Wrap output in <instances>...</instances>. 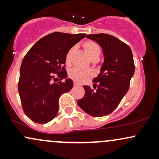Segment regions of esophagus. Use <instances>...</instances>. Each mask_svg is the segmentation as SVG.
<instances>
[{
	"mask_svg": "<svg viewBox=\"0 0 159 159\" xmlns=\"http://www.w3.org/2000/svg\"><path fill=\"white\" fill-rule=\"evenodd\" d=\"M78 86H80L79 84L76 83V82H74V87H78Z\"/></svg>",
	"mask_w": 159,
	"mask_h": 159,
	"instance_id": "obj_1",
	"label": "esophagus"
}]
</instances>
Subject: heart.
<instances>
[{
  "instance_id": "obj_1",
  "label": "heart",
  "mask_w": 159,
  "mask_h": 159,
  "mask_svg": "<svg viewBox=\"0 0 159 159\" xmlns=\"http://www.w3.org/2000/svg\"><path fill=\"white\" fill-rule=\"evenodd\" d=\"M84 48L87 55L90 57V58L93 57H99L100 53H101L99 46L96 43L92 41H87L84 43ZM72 51H73V48H71L68 53H67L66 61H69V58H70ZM69 75V77L72 78V79H73L74 81L77 82H82L85 81L89 76H90L91 72L90 70L75 66L70 69Z\"/></svg>"
}]
</instances>
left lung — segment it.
Wrapping results in <instances>:
<instances>
[{
	"instance_id": "1",
	"label": "left lung",
	"mask_w": 159,
	"mask_h": 159,
	"mask_svg": "<svg viewBox=\"0 0 159 159\" xmlns=\"http://www.w3.org/2000/svg\"><path fill=\"white\" fill-rule=\"evenodd\" d=\"M87 37L102 47L105 58L100 73L93 81L95 90L84 86V96L78 105L90 116H104L118 106L129 90L134 73L132 52L129 45L109 34H90Z\"/></svg>"
}]
</instances>
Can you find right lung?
I'll use <instances>...</instances> for the list:
<instances>
[{"label":"right lung","mask_w":159,"mask_h":159,"mask_svg":"<svg viewBox=\"0 0 159 159\" xmlns=\"http://www.w3.org/2000/svg\"><path fill=\"white\" fill-rule=\"evenodd\" d=\"M85 36L52 33L36 42L25 56L18 89L24 112L32 121L45 124L56 116L60 96L73 87L64 68L66 54ZM55 74L65 81L55 83Z\"/></svg>","instance_id":"obj_1"}]
</instances>
